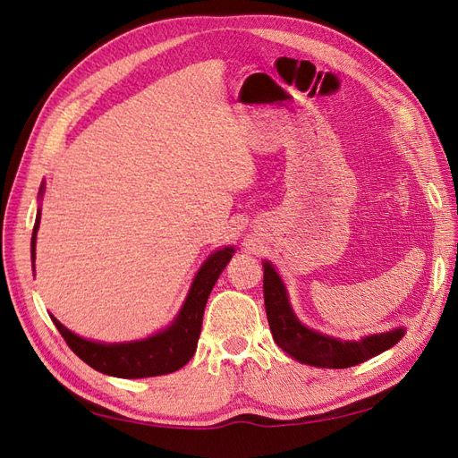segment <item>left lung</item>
<instances>
[{
    "label": "left lung",
    "instance_id": "8db88e82",
    "mask_svg": "<svg viewBox=\"0 0 458 458\" xmlns=\"http://www.w3.org/2000/svg\"><path fill=\"white\" fill-rule=\"evenodd\" d=\"M263 300H266L267 321L276 345L300 363L311 367L348 369L365 363L367 359L390 350L405 335L403 328H395L384 335L367 336L361 342H342L310 330L293 313L281 276L269 261L263 263Z\"/></svg>",
    "mask_w": 458,
    "mask_h": 458
}]
</instances>
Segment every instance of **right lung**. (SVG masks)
Masks as SVG:
<instances>
[{"instance_id":"add662e5","label":"right lung","mask_w":458,"mask_h":458,"mask_svg":"<svg viewBox=\"0 0 458 458\" xmlns=\"http://www.w3.org/2000/svg\"><path fill=\"white\" fill-rule=\"evenodd\" d=\"M39 227V212L36 216V224L32 231V261L36 258V233ZM234 250L224 248L208 258L200 271L195 276L189 296L183 303L182 311L172 323L170 328L150 336L141 342L130 344H99L89 342L86 338L76 336L74 332L63 327L57 318H53L55 327L61 336L81 361L99 370L103 374L118 378H147L170 374L182 369L191 361L197 352V342L202 328V315L208 296H210L214 284L217 283L221 271L225 269Z\"/></svg>"}]
</instances>
